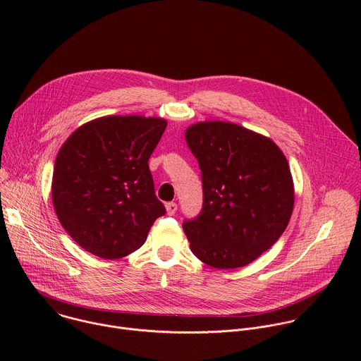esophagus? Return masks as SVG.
Here are the masks:
<instances>
[{
	"label": "esophagus",
	"instance_id": "34e87169",
	"mask_svg": "<svg viewBox=\"0 0 361 361\" xmlns=\"http://www.w3.org/2000/svg\"><path fill=\"white\" fill-rule=\"evenodd\" d=\"M166 210H167L169 216H174L176 212H177V204L176 202H167L166 204Z\"/></svg>",
	"mask_w": 361,
	"mask_h": 361
}]
</instances>
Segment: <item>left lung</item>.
<instances>
[{
  "label": "left lung",
  "instance_id": "1",
  "mask_svg": "<svg viewBox=\"0 0 361 361\" xmlns=\"http://www.w3.org/2000/svg\"><path fill=\"white\" fill-rule=\"evenodd\" d=\"M198 161L202 209L183 230L198 260L244 267L284 233L294 207L287 159L270 138L241 126L204 121L185 130Z\"/></svg>",
  "mask_w": 361,
  "mask_h": 361
}]
</instances>
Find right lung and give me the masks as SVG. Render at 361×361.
<instances>
[{
  "instance_id": "right-lung-1",
  "label": "right lung",
  "mask_w": 361,
  "mask_h": 361,
  "mask_svg": "<svg viewBox=\"0 0 361 361\" xmlns=\"http://www.w3.org/2000/svg\"><path fill=\"white\" fill-rule=\"evenodd\" d=\"M167 121L109 116L77 128L60 148L51 195L56 214L85 251L114 260L138 250L166 207L148 159Z\"/></svg>"
}]
</instances>
